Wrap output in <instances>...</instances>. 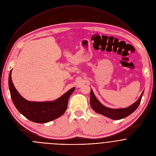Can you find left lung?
<instances>
[{
  "mask_svg": "<svg viewBox=\"0 0 156 156\" xmlns=\"http://www.w3.org/2000/svg\"><path fill=\"white\" fill-rule=\"evenodd\" d=\"M143 91L139 97V98L133 103L132 105L126 108H121V109H111L103 106L95 97L92 89L90 90V104L92 109L98 113L103 115L106 117L111 118L112 119L118 120L122 118H124L131 113H132L139 106L142 97L144 94Z\"/></svg>",
  "mask_w": 156,
  "mask_h": 156,
  "instance_id": "left-lung-1",
  "label": "left lung"
}]
</instances>
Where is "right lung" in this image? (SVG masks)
<instances>
[{
	"label": "right lung",
	"mask_w": 156,
	"mask_h": 156,
	"mask_svg": "<svg viewBox=\"0 0 156 156\" xmlns=\"http://www.w3.org/2000/svg\"><path fill=\"white\" fill-rule=\"evenodd\" d=\"M11 71L12 69L8 80L11 97L16 108L24 116L34 122L45 123L57 119L65 113L68 98L74 90V87L52 101H29L21 96L14 87L11 79Z\"/></svg>",
	"instance_id": "right-lung-1"
}]
</instances>
